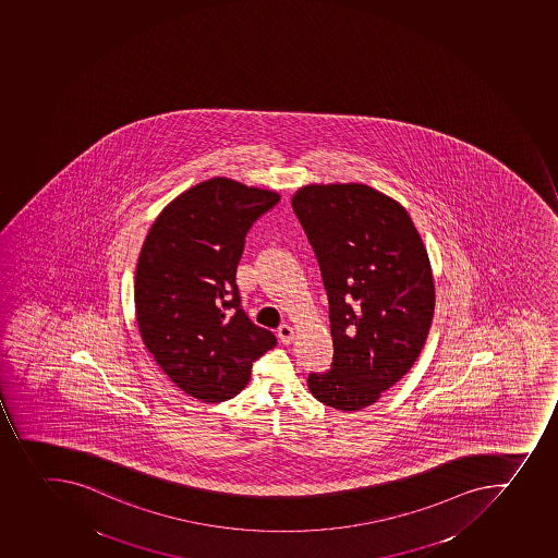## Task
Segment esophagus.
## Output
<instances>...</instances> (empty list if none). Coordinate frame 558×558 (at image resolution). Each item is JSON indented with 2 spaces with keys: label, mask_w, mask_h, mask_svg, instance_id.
<instances>
[{
  "label": "esophagus",
  "mask_w": 558,
  "mask_h": 558,
  "mask_svg": "<svg viewBox=\"0 0 558 558\" xmlns=\"http://www.w3.org/2000/svg\"><path fill=\"white\" fill-rule=\"evenodd\" d=\"M277 337H279V340H281L282 343H292L293 338H295L293 327L288 326V324H282V326L277 329Z\"/></svg>",
  "instance_id": "obj_1"
}]
</instances>
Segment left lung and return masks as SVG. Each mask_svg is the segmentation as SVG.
Segmentation results:
<instances>
[{"instance_id": "1", "label": "left lung", "mask_w": 558, "mask_h": 558, "mask_svg": "<svg viewBox=\"0 0 558 558\" xmlns=\"http://www.w3.org/2000/svg\"><path fill=\"white\" fill-rule=\"evenodd\" d=\"M293 213L312 245L329 301L331 368L307 387L326 407L356 412L393 387L417 360L435 287L407 209L365 184L304 186Z\"/></svg>"}]
</instances>
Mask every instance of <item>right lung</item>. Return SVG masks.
I'll return each mask as SVG.
<instances>
[{
    "instance_id": "1",
    "label": "right lung",
    "mask_w": 558,
    "mask_h": 558,
    "mask_svg": "<svg viewBox=\"0 0 558 558\" xmlns=\"http://www.w3.org/2000/svg\"><path fill=\"white\" fill-rule=\"evenodd\" d=\"M274 191L215 177L184 191L154 221L136 268V318L157 365L187 396L221 402L245 388L274 332L241 307L246 232L276 206Z\"/></svg>"
}]
</instances>
